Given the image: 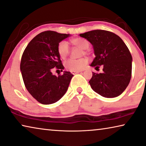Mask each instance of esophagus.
<instances>
[{
    "mask_svg": "<svg viewBox=\"0 0 146 146\" xmlns=\"http://www.w3.org/2000/svg\"><path fill=\"white\" fill-rule=\"evenodd\" d=\"M71 73H72V74H73V75H75V74L80 73V71H71Z\"/></svg>",
    "mask_w": 146,
    "mask_h": 146,
    "instance_id": "1",
    "label": "esophagus"
}]
</instances>
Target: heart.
Returning <instances> with one entry per match:
<instances>
[{"label":"heart","mask_w":146,"mask_h":146,"mask_svg":"<svg viewBox=\"0 0 146 146\" xmlns=\"http://www.w3.org/2000/svg\"><path fill=\"white\" fill-rule=\"evenodd\" d=\"M71 43L74 46L82 48V54H86L88 50L86 48L89 47V41L82 38H74L71 41ZM58 54L62 59H65L68 56L69 53V47L68 42L62 41L59 43L58 47ZM88 64V60L86 58H80L77 60L69 59L65 62V68L71 71H79L82 70Z\"/></svg>","instance_id":"heart-1"}]
</instances>
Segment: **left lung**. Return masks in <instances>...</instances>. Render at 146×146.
Returning a JSON list of instances; mask_svg holds the SVG:
<instances>
[{
    "instance_id": "left-lung-1",
    "label": "left lung",
    "mask_w": 146,
    "mask_h": 146,
    "mask_svg": "<svg viewBox=\"0 0 146 146\" xmlns=\"http://www.w3.org/2000/svg\"><path fill=\"white\" fill-rule=\"evenodd\" d=\"M80 36L93 45L96 57L90 66L103 67L102 73H93L89 81L92 90L106 98L119 96L131 78L133 58L125 43L116 34L103 30L89 31Z\"/></svg>"
}]
</instances>
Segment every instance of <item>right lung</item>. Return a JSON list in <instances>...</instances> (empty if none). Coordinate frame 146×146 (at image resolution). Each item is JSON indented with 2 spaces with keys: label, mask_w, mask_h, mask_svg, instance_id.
<instances>
[{
  "label": "right lung",
  "mask_w": 146,
  "mask_h": 146,
  "mask_svg": "<svg viewBox=\"0 0 146 146\" xmlns=\"http://www.w3.org/2000/svg\"><path fill=\"white\" fill-rule=\"evenodd\" d=\"M69 36V34L50 31L41 32L30 41L23 52L20 69L25 87L43 105L60 100L66 93L73 76L69 71H64L58 77L52 73L54 68L62 71L64 69L58 47Z\"/></svg>",
  "instance_id": "obj_1"
}]
</instances>
